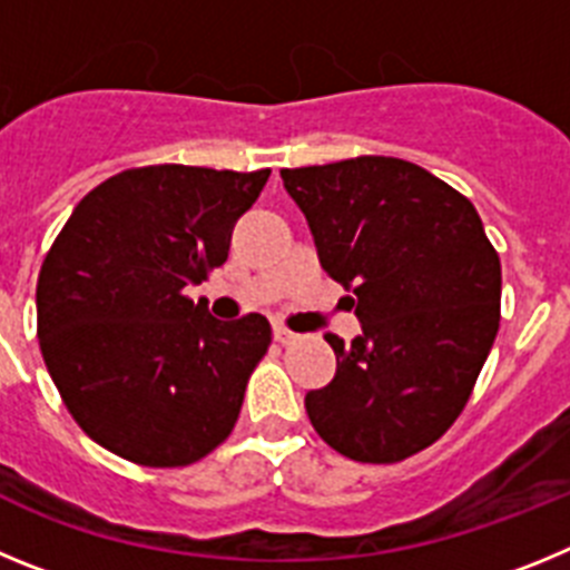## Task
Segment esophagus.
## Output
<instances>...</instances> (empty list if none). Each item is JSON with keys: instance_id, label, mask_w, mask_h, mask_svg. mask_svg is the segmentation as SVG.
<instances>
[{"instance_id": "obj_1", "label": "esophagus", "mask_w": 570, "mask_h": 570, "mask_svg": "<svg viewBox=\"0 0 570 570\" xmlns=\"http://www.w3.org/2000/svg\"><path fill=\"white\" fill-rule=\"evenodd\" d=\"M274 340L279 342V345H294V342L299 340V336H296L294 331L285 328V325H274Z\"/></svg>"}]
</instances>
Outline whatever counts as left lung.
<instances>
[{"label": "left lung", "mask_w": 570, "mask_h": 570, "mask_svg": "<svg viewBox=\"0 0 570 570\" xmlns=\"http://www.w3.org/2000/svg\"><path fill=\"white\" fill-rule=\"evenodd\" d=\"M322 268L362 322L325 334L336 374L305 396L311 425L356 462H402L462 414L500 331L502 268L460 190L396 156L282 168Z\"/></svg>", "instance_id": "1"}]
</instances>
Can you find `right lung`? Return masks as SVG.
<instances>
[{
  "mask_svg": "<svg viewBox=\"0 0 570 570\" xmlns=\"http://www.w3.org/2000/svg\"><path fill=\"white\" fill-rule=\"evenodd\" d=\"M268 176L122 170L85 196L50 245L37 282L42 360L70 416L110 454L183 468L234 431L271 325L262 314L214 320L185 288L223 268Z\"/></svg>",
  "mask_w": 570,
  "mask_h": 570,
  "instance_id": "add662e5",
  "label": "right lung"
}]
</instances>
